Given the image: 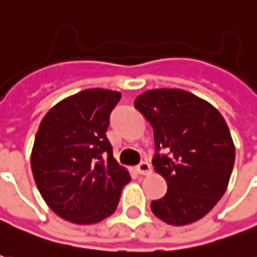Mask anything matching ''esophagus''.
Instances as JSON below:
<instances>
[{"instance_id":"obj_1","label":"esophagus","mask_w":257,"mask_h":257,"mask_svg":"<svg viewBox=\"0 0 257 257\" xmlns=\"http://www.w3.org/2000/svg\"><path fill=\"white\" fill-rule=\"evenodd\" d=\"M137 172L139 175H149V173L152 172V168H151V165L148 164V162H141L137 166Z\"/></svg>"}]
</instances>
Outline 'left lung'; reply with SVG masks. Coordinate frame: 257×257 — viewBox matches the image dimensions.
<instances>
[{"instance_id":"obj_1","label":"left lung","mask_w":257,"mask_h":257,"mask_svg":"<svg viewBox=\"0 0 257 257\" xmlns=\"http://www.w3.org/2000/svg\"><path fill=\"white\" fill-rule=\"evenodd\" d=\"M135 108L154 128L155 171L168 183L152 200L156 217L169 225L193 223L223 196L234 164V145L226 120L213 105L183 89H149ZM164 149L167 154L159 156Z\"/></svg>"}]
</instances>
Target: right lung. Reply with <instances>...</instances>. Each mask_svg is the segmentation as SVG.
Returning a JSON list of instances; mask_svg holds the SVG:
<instances>
[{
    "label": "right lung",
    "instance_id": "obj_1",
    "mask_svg": "<svg viewBox=\"0 0 257 257\" xmlns=\"http://www.w3.org/2000/svg\"><path fill=\"white\" fill-rule=\"evenodd\" d=\"M119 99L120 92L102 88L71 95L45 113L35 135L31 169L37 188L52 212L76 225L111 216L131 182L106 138Z\"/></svg>",
    "mask_w": 257,
    "mask_h": 257
}]
</instances>
